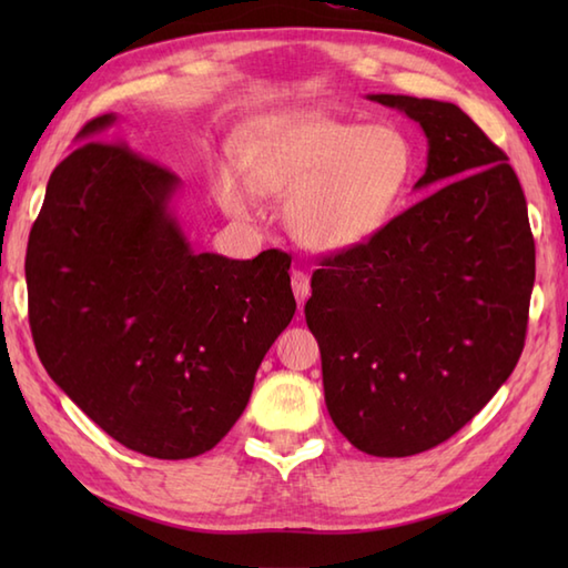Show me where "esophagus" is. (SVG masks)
<instances>
[{
    "label": "esophagus",
    "instance_id": "esophagus-1",
    "mask_svg": "<svg viewBox=\"0 0 568 568\" xmlns=\"http://www.w3.org/2000/svg\"><path fill=\"white\" fill-rule=\"evenodd\" d=\"M291 283H293V293L297 297V305L303 307L305 300L310 297V277H307V273L293 271V281Z\"/></svg>",
    "mask_w": 568,
    "mask_h": 568
}]
</instances>
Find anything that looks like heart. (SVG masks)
Returning <instances> with one entry per match:
<instances>
[{
    "label": "heart",
    "instance_id": "obj_1",
    "mask_svg": "<svg viewBox=\"0 0 568 568\" xmlns=\"http://www.w3.org/2000/svg\"><path fill=\"white\" fill-rule=\"evenodd\" d=\"M246 178L222 165L214 195L246 216L263 195H285L291 234L310 251L344 253L371 244L400 212L417 175V151L403 129L361 124L324 110L265 122L239 149Z\"/></svg>",
    "mask_w": 568,
    "mask_h": 568
}]
</instances>
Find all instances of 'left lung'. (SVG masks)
I'll list each match as a JSON object with an SVG mask.
<instances>
[{"mask_svg":"<svg viewBox=\"0 0 568 568\" xmlns=\"http://www.w3.org/2000/svg\"><path fill=\"white\" fill-rule=\"evenodd\" d=\"M425 131V200L312 275L324 403L356 449L413 456L486 407L523 354L535 239L515 171L452 102L368 94Z\"/></svg>","mask_w":568,"mask_h":568,"instance_id":"1","label":"left lung"}]
</instances>
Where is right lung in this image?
<instances>
[{"label": "right lung", "mask_w": 568, "mask_h": 568, "mask_svg": "<svg viewBox=\"0 0 568 568\" xmlns=\"http://www.w3.org/2000/svg\"><path fill=\"white\" fill-rule=\"evenodd\" d=\"M102 114L55 165L27 251L29 322L48 376L126 449L192 458L246 409L265 352L295 315L291 261L192 248L180 178Z\"/></svg>", "instance_id": "add662e5"}]
</instances>
